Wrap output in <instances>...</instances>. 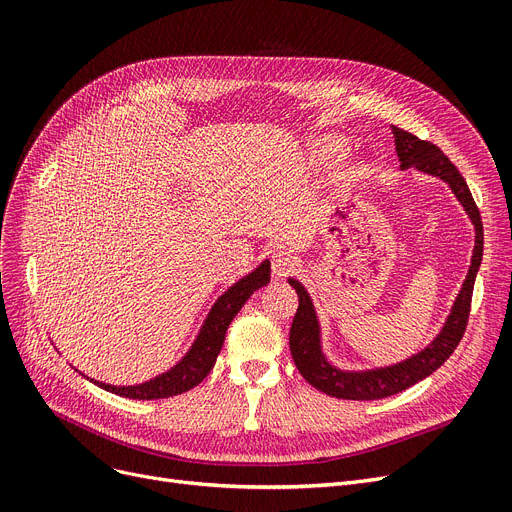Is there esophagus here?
<instances>
[{
	"label": "esophagus",
	"instance_id": "34e87169",
	"mask_svg": "<svg viewBox=\"0 0 512 512\" xmlns=\"http://www.w3.org/2000/svg\"><path fill=\"white\" fill-rule=\"evenodd\" d=\"M296 264H298V260H296L294 254L287 252V250H277V252L273 254V260H271L273 277H275V279L287 277L291 271L296 269Z\"/></svg>",
	"mask_w": 512,
	"mask_h": 512
}]
</instances>
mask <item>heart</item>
Masks as SVG:
<instances>
[{
    "instance_id": "heart-1",
    "label": "heart",
    "mask_w": 512,
    "mask_h": 512,
    "mask_svg": "<svg viewBox=\"0 0 512 512\" xmlns=\"http://www.w3.org/2000/svg\"><path fill=\"white\" fill-rule=\"evenodd\" d=\"M344 152H346V143L337 137H325L319 143H314V148H312L314 158L321 162L339 160L344 156Z\"/></svg>"
}]
</instances>
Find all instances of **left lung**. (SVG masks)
Wrapping results in <instances>:
<instances>
[{"mask_svg":"<svg viewBox=\"0 0 512 512\" xmlns=\"http://www.w3.org/2000/svg\"><path fill=\"white\" fill-rule=\"evenodd\" d=\"M396 137V152L400 158L402 168L415 166L423 173L433 177H440L450 185L458 202L465 206L469 218L475 225V248L473 258L465 283H462L460 294L452 306V312L442 329V333L433 339L423 352L415 354L412 358L394 364V367L375 369V371H362V373H348L339 371L325 360L321 352V331L319 321H316L314 306L308 296V291L296 279H289V285L296 289L298 294V312L294 316V323L289 329V350L294 358L300 375L319 392L342 398V400H381L387 396H394L404 392L410 385L429 377L437 371L442 364L450 358V354L460 344L462 335H465L469 312H471V298H473V285L483 256V225L479 208L471 196L467 181L462 179L458 168L448 160V156L437 148L431 141H423L417 135H412L404 129L392 127Z\"/></svg>","mask_w":512,"mask_h":512,"instance_id":"1","label":"left lung"}]
</instances>
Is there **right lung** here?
I'll return each instance as SVG.
<instances>
[{
  "label": "right lung",
  "mask_w": 512,
  "mask_h": 512,
  "mask_svg": "<svg viewBox=\"0 0 512 512\" xmlns=\"http://www.w3.org/2000/svg\"><path fill=\"white\" fill-rule=\"evenodd\" d=\"M271 281V262L264 260L254 273L237 281L229 291L216 300L212 306L208 319L196 339V344L185 354V358L170 371L139 383V385H108L102 381H93L95 385L104 387L106 392L118 394L131 400H160V398H173L183 392H189L191 387L204 381V377L212 371L218 352L223 348L225 333L235 319V314L241 310V306L250 300L256 289L269 285Z\"/></svg>",
  "instance_id": "add662e5"
}]
</instances>
